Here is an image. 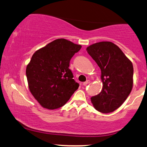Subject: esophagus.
Returning a JSON list of instances; mask_svg holds the SVG:
<instances>
[{"instance_id":"esophagus-1","label":"esophagus","mask_w":147,"mask_h":147,"mask_svg":"<svg viewBox=\"0 0 147 147\" xmlns=\"http://www.w3.org/2000/svg\"><path fill=\"white\" fill-rule=\"evenodd\" d=\"M90 82V81L89 80H86V82H83V83H82V85H84V86H85V85H86V84H89Z\"/></svg>"}]
</instances>
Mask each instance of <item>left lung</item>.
<instances>
[{
  "label": "left lung",
  "mask_w": 147,
  "mask_h": 147,
  "mask_svg": "<svg viewBox=\"0 0 147 147\" xmlns=\"http://www.w3.org/2000/svg\"><path fill=\"white\" fill-rule=\"evenodd\" d=\"M87 53L101 71L102 88L91 97L96 111L112 113L123 105L133 86V66L117 45L109 41L94 43L86 48Z\"/></svg>",
  "instance_id": "1"
}]
</instances>
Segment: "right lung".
<instances>
[{"mask_svg": "<svg viewBox=\"0 0 147 147\" xmlns=\"http://www.w3.org/2000/svg\"><path fill=\"white\" fill-rule=\"evenodd\" d=\"M81 47L59 38L33 54L26 66V78L30 92L43 108L63 107L78 89L79 84L69 67L71 58Z\"/></svg>", "mask_w": 147, "mask_h": 147, "instance_id": "obj_1", "label": "right lung"}]
</instances>
